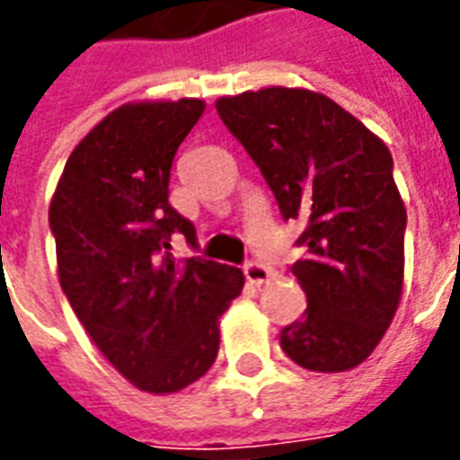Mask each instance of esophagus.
<instances>
[{
	"label": "esophagus",
	"mask_w": 460,
	"mask_h": 460,
	"mask_svg": "<svg viewBox=\"0 0 460 460\" xmlns=\"http://www.w3.org/2000/svg\"><path fill=\"white\" fill-rule=\"evenodd\" d=\"M243 273H246V280L251 282V285H265V282L273 278V273H270V268H265L263 263H256V261H251V263H246V268H243Z\"/></svg>",
	"instance_id": "obj_1"
}]
</instances>
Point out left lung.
I'll return each mask as SVG.
<instances>
[{"instance_id":"obj_1","label":"left lung","mask_w":460,"mask_h":460,"mask_svg":"<svg viewBox=\"0 0 460 460\" xmlns=\"http://www.w3.org/2000/svg\"><path fill=\"white\" fill-rule=\"evenodd\" d=\"M217 111L273 190L285 219L307 224L292 265L307 309L285 326L297 366L343 373L383 341L404 285V209L393 155L326 94L263 87L219 97Z\"/></svg>"}]
</instances>
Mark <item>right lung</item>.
Returning a JSON list of instances; mask_svg holds the SVG:
<instances>
[{"label": "right lung", "instance_id": "obj_1", "mask_svg": "<svg viewBox=\"0 0 460 460\" xmlns=\"http://www.w3.org/2000/svg\"><path fill=\"white\" fill-rule=\"evenodd\" d=\"M204 100L126 102L70 153L49 207L58 280L102 356L138 390L178 393L212 368L219 319L243 273L175 261L170 236L197 246L168 204L172 158Z\"/></svg>", "mask_w": 460, "mask_h": 460}]
</instances>
